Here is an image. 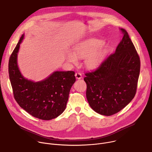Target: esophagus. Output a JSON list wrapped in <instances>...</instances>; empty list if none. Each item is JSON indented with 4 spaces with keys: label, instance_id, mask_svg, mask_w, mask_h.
<instances>
[{
    "label": "esophagus",
    "instance_id": "obj_1",
    "mask_svg": "<svg viewBox=\"0 0 152 152\" xmlns=\"http://www.w3.org/2000/svg\"><path fill=\"white\" fill-rule=\"evenodd\" d=\"M75 76H76V78L77 79H80L82 77V75L79 72H77L75 73Z\"/></svg>",
    "mask_w": 152,
    "mask_h": 152
}]
</instances>
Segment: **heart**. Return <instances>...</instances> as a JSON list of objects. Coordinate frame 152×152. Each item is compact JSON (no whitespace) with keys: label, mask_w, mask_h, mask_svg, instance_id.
<instances>
[{"label":"heart","mask_w":152,"mask_h":152,"mask_svg":"<svg viewBox=\"0 0 152 152\" xmlns=\"http://www.w3.org/2000/svg\"><path fill=\"white\" fill-rule=\"evenodd\" d=\"M102 45V41L91 39L83 41L73 49V53L69 52L67 53V60L73 64L77 63V58L85 59L86 57V64L90 68L97 67L101 62L104 52L103 50H96V49Z\"/></svg>","instance_id":"b5f03b06"}]
</instances>
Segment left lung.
<instances>
[{
  "mask_svg": "<svg viewBox=\"0 0 152 152\" xmlns=\"http://www.w3.org/2000/svg\"><path fill=\"white\" fill-rule=\"evenodd\" d=\"M115 52L94 71L85 74L86 96L92 109L106 116L115 114L135 96L140 72V59L127 31Z\"/></svg>",
  "mask_w": 152,
  "mask_h": 152,
  "instance_id": "1",
  "label": "left lung"
}]
</instances>
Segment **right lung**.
Returning <instances> with one entry per match:
<instances>
[{"mask_svg": "<svg viewBox=\"0 0 152 152\" xmlns=\"http://www.w3.org/2000/svg\"><path fill=\"white\" fill-rule=\"evenodd\" d=\"M21 35L8 64L9 76L15 101L33 117L50 120L66 107L69 93L76 81L75 72H55L44 80L34 82L21 75L17 66V53L23 39Z\"/></svg>", "mask_w": 152, "mask_h": 152, "instance_id": "add662e5", "label": "right lung"}]
</instances>
